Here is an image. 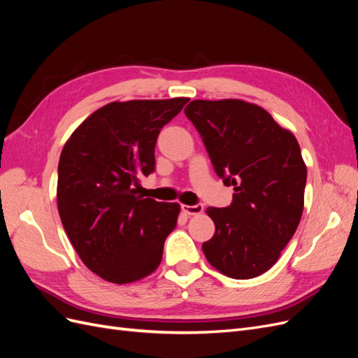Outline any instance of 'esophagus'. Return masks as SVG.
Here are the masks:
<instances>
[{"label": "esophagus", "instance_id": "34e87169", "mask_svg": "<svg viewBox=\"0 0 358 358\" xmlns=\"http://www.w3.org/2000/svg\"><path fill=\"white\" fill-rule=\"evenodd\" d=\"M203 204L199 203V204H194V206H188V204H182V210L188 213V215H199L203 212Z\"/></svg>", "mask_w": 358, "mask_h": 358}]
</instances>
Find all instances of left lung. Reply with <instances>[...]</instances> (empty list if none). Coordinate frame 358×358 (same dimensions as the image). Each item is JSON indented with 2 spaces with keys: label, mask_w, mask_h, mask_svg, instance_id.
<instances>
[{
  "label": "left lung",
  "mask_w": 358,
  "mask_h": 358,
  "mask_svg": "<svg viewBox=\"0 0 358 358\" xmlns=\"http://www.w3.org/2000/svg\"><path fill=\"white\" fill-rule=\"evenodd\" d=\"M185 115L197 128L224 185L229 208H208L215 234L208 262L234 279L263 275L294 236L303 213L306 166L297 140L263 107L242 100H194Z\"/></svg>",
  "instance_id": "left-lung-1"
}]
</instances>
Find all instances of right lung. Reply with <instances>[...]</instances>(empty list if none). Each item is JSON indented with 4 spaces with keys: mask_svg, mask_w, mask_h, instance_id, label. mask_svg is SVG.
Segmentation results:
<instances>
[{
    "mask_svg": "<svg viewBox=\"0 0 358 358\" xmlns=\"http://www.w3.org/2000/svg\"><path fill=\"white\" fill-rule=\"evenodd\" d=\"M188 99L113 101L95 110L64 145L58 212L91 272L129 284L155 272L180 206L137 196L140 176L155 170L161 128Z\"/></svg>",
    "mask_w": 358,
    "mask_h": 358,
    "instance_id": "obj_1",
    "label": "right lung"
}]
</instances>
